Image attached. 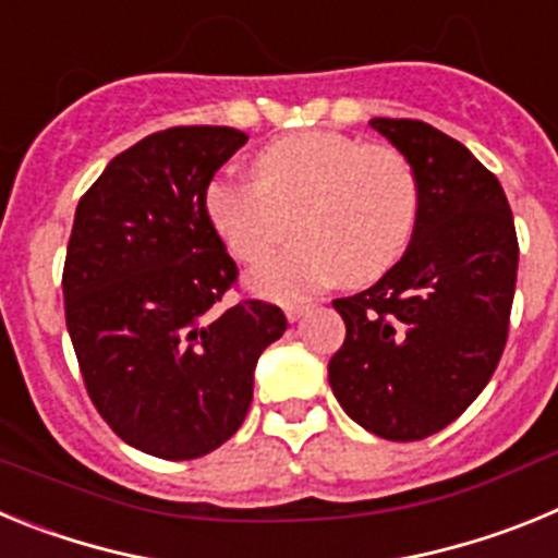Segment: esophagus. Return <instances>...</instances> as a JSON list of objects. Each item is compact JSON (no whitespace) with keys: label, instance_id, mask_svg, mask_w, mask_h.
<instances>
[{"label":"esophagus","instance_id":"obj_1","mask_svg":"<svg viewBox=\"0 0 558 558\" xmlns=\"http://www.w3.org/2000/svg\"><path fill=\"white\" fill-rule=\"evenodd\" d=\"M310 313V304H288L284 307V315H288V322H299L302 315Z\"/></svg>","mask_w":558,"mask_h":558}]
</instances>
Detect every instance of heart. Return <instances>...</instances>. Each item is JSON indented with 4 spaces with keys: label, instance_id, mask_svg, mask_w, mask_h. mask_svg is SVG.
I'll list each match as a JSON object with an SVG mask.
<instances>
[{
    "label": "heart",
    "instance_id": "1",
    "mask_svg": "<svg viewBox=\"0 0 558 558\" xmlns=\"http://www.w3.org/2000/svg\"><path fill=\"white\" fill-rule=\"evenodd\" d=\"M204 209L226 248L259 263L288 236L299 240L265 259L248 284L274 302H299L335 279L368 284L405 256L422 209L411 161L386 145L332 131H302L254 156V179L218 175Z\"/></svg>",
    "mask_w": 558,
    "mask_h": 558
}]
</instances>
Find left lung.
<instances>
[{"instance_id":"obj_1","label":"left lung","mask_w":558,"mask_h":558,"mask_svg":"<svg viewBox=\"0 0 558 558\" xmlns=\"http://www.w3.org/2000/svg\"><path fill=\"white\" fill-rule=\"evenodd\" d=\"M368 125L413 165L422 209L405 256L332 302L347 340L329 360V386L368 433L418 441L456 422L495 374L520 245L500 181L461 142L418 120Z\"/></svg>"}]
</instances>
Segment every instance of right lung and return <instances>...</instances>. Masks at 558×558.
Wrapping results in <instances>:
<instances>
[{
    "mask_svg": "<svg viewBox=\"0 0 558 558\" xmlns=\"http://www.w3.org/2000/svg\"><path fill=\"white\" fill-rule=\"evenodd\" d=\"M245 142L220 125L150 133L77 204L63 265L69 338L100 416L147 456L190 461L229 441L256 360L288 329L265 302L218 313L236 265L204 192Z\"/></svg>",
    "mask_w": 558,
    "mask_h": 558,
    "instance_id": "right-lung-1",
    "label": "right lung"
}]
</instances>
